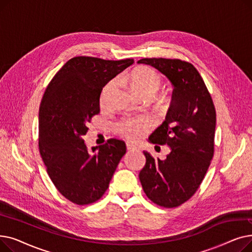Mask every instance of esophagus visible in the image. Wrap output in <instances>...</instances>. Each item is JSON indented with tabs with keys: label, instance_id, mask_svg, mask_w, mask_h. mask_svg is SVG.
Segmentation results:
<instances>
[{
	"label": "esophagus",
	"instance_id": "34e87169",
	"mask_svg": "<svg viewBox=\"0 0 252 252\" xmlns=\"http://www.w3.org/2000/svg\"><path fill=\"white\" fill-rule=\"evenodd\" d=\"M126 149H127V150H130V151H133V150H137L138 147L135 146L134 144H131V143L127 142V143H126Z\"/></svg>",
	"mask_w": 252,
	"mask_h": 252
}]
</instances>
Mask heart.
I'll return each mask as SVG.
<instances>
[{
    "mask_svg": "<svg viewBox=\"0 0 252 252\" xmlns=\"http://www.w3.org/2000/svg\"><path fill=\"white\" fill-rule=\"evenodd\" d=\"M126 81L137 94L143 98L153 97L162 84L160 74L156 70L147 67V66H141V67L134 69L126 76ZM116 84L117 82L114 78L109 81L103 88L100 98L102 106L107 104L108 97ZM151 126L152 123L147 116L124 117L116 124L115 130L118 135L128 140L136 141L142 138Z\"/></svg>",
    "mask_w": 252,
    "mask_h": 252,
    "instance_id": "obj_1",
    "label": "heart"
}]
</instances>
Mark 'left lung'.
<instances>
[{"label":"left lung","mask_w":252,"mask_h":252,"mask_svg":"<svg viewBox=\"0 0 252 252\" xmlns=\"http://www.w3.org/2000/svg\"><path fill=\"white\" fill-rule=\"evenodd\" d=\"M174 85L165 121L149 137L170 147L164 160L147 151L139 178L155 204L173 208L189 200L202 183L215 154L217 114L209 92L195 66L181 59L143 58Z\"/></svg>","instance_id":"8db88e82"}]
</instances>
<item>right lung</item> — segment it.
Listing matches in <instances>:
<instances>
[{
	"instance_id": "add662e5",
	"label": "right lung",
	"mask_w": 252,
	"mask_h": 252,
	"mask_svg": "<svg viewBox=\"0 0 252 252\" xmlns=\"http://www.w3.org/2000/svg\"><path fill=\"white\" fill-rule=\"evenodd\" d=\"M134 59L78 56L66 62L49 83L38 112V149L57 190L77 205L98 201L126 152L123 140L109 139L90 151L83 136L100 113L103 87Z\"/></svg>"
}]
</instances>
